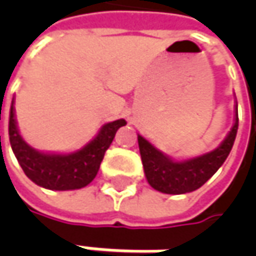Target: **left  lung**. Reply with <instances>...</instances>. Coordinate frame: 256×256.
I'll list each match as a JSON object with an SVG mask.
<instances>
[{
	"label": "left lung",
	"mask_w": 256,
	"mask_h": 256,
	"mask_svg": "<svg viewBox=\"0 0 256 256\" xmlns=\"http://www.w3.org/2000/svg\"><path fill=\"white\" fill-rule=\"evenodd\" d=\"M236 131L238 114L231 131L218 148L184 161L172 160L170 155L161 152L152 144L138 135V145L146 181L154 190L172 195H181L201 188L225 162L231 152Z\"/></svg>",
	"instance_id": "obj_1"
}]
</instances>
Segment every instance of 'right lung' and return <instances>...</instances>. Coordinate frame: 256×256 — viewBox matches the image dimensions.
I'll return each instance as SVG.
<instances>
[{
  "label": "right lung",
  "instance_id": "obj_1",
  "mask_svg": "<svg viewBox=\"0 0 256 256\" xmlns=\"http://www.w3.org/2000/svg\"><path fill=\"white\" fill-rule=\"evenodd\" d=\"M125 124V120L105 124L92 141L80 151L71 154L40 152L30 146L20 135L12 101L8 132L15 156L31 181L46 190L68 191L84 188L96 176L105 151L110 148L116 131Z\"/></svg>",
  "mask_w": 256,
  "mask_h": 256
}]
</instances>
